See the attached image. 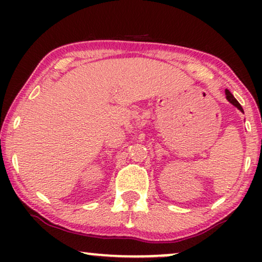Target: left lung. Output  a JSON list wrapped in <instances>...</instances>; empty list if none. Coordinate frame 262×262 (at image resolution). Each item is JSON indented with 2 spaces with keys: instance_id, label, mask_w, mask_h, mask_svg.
I'll list each match as a JSON object with an SVG mask.
<instances>
[{
  "instance_id": "obj_1",
  "label": "left lung",
  "mask_w": 262,
  "mask_h": 262,
  "mask_svg": "<svg viewBox=\"0 0 262 262\" xmlns=\"http://www.w3.org/2000/svg\"><path fill=\"white\" fill-rule=\"evenodd\" d=\"M225 95H227V99L229 100V101H230V102L232 103V105H234V106H236V107H237V108H238L239 111H242V112H243V110H242V107H241V105H239V103H238V101H237V100H236V99L234 98V95H232V94H231V93L228 91V89H225Z\"/></svg>"
}]
</instances>
